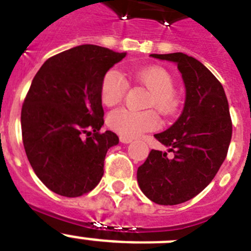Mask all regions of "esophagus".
<instances>
[{"instance_id":"1","label":"esophagus","mask_w":251,"mask_h":251,"mask_svg":"<svg viewBox=\"0 0 251 251\" xmlns=\"http://www.w3.org/2000/svg\"><path fill=\"white\" fill-rule=\"evenodd\" d=\"M119 141L124 144H129V143H132L133 139L132 138H128V137H124V135H122V137H119Z\"/></svg>"}]
</instances>
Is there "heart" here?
<instances>
[{
	"mask_svg": "<svg viewBox=\"0 0 251 251\" xmlns=\"http://www.w3.org/2000/svg\"><path fill=\"white\" fill-rule=\"evenodd\" d=\"M138 83L146 87L151 96L147 104L154 107L164 116L173 114L178 108V97L174 91V80L171 73L159 66H147L132 71ZM128 83L124 75L116 68L107 71L100 82V100L107 107L117 105L126 96ZM110 129L124 137H138L159 127V119L153 110L116 109L107 118Z\"/></svg>",
	"mask_w": 251,
	"mask_h": 251,
	"instance_id": "1",
	"label": "heart"
}]
</instances>
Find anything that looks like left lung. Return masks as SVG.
Returning a JSON list of instances; mask_svg holds the SVG:
<instances>
[{"label": "left lung", "instance_id": "1", "mask_svg": "<svg viewBox=\"0 0 251 251\" xmlns=\"http://www.w3.org/2000/svg\"><path fill=\"white\" fill-rule=\"evenodd\" d=\"M151 56L178 66L185 103L176 123L154 134L174 157L151 149L138 168L137 180L151 201L176 205L190 201L214 179L226 157L233 126L224 88L201 62L181 52Z\"/></svg>", "mask_w": 251, "mask_h": 251}]
</instances>
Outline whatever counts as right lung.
<instances>
[{"label":"right lung","instance_id":"obj_1","mask_svg":"<svg viewBox=\"0 0 251 251\" xmlns=\"http://www.w3.org/2000/svg\"><path fill=\"white\" fill-rule=\"evenodd\" d=\"M126 54L77 46L48 58L32 80L21 112L22 139L36 176L56 194L80 197L102 179L107 151L119 139L100 132V82Z\"/></svg>","mask_w":251,"mask_h":251}]
</instances>
